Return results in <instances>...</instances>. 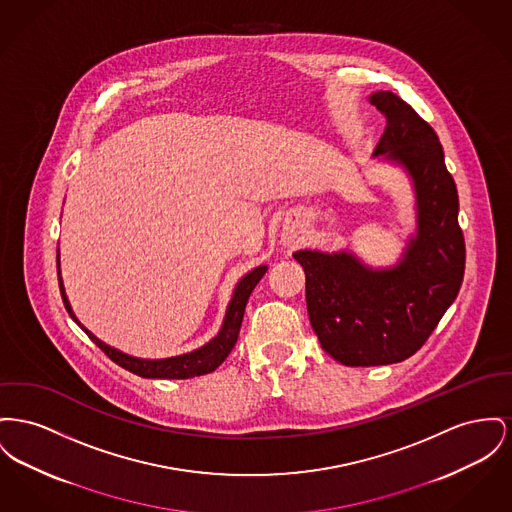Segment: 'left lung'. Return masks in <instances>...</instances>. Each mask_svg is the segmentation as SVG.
Returning a JSON list of instances; mask_svg holds the SVG:
<instances>
[{
    "label": "left lung",
    "mask_w": 512,
    "mask_h": 512,
    "mask_svg": "<svg viewBox=\"0 0 512 512\" xmlns=\"http://www.w3.org/2000/svg\"><path fill=\"white\" fill-rule=\"evenodd\" d=\"M387 125L375 147L402 162L418 195V238L392 271L373 272L348 255L298 251L311 327L323 350L350 367L414 356L456 300L466 245L458 193L433 127L391 91L371 94Z\"/></svg>",
    "instance_id": "8db88e82"
}]
</instances>
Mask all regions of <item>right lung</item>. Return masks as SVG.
<instances>
[{
	"label": "right lung",
	"mask_w": 512,
	"mask_h": 512,
	"mask_svg": "<svg viewBox=\"0 0 512 512\" xmlns=\"http://www.w3.org/2000/svg\"><path fill=\"white\" fill-rule=\"evenodd\" d=\"M265 267H259L255 271L249 272L247 276L241 278L236 292H234V298L228 305V313H226V319H224V325L218 332V336L211 340L207 346L191 352V354H185V356H178V358H168V360H139V358H131V356H125L118 350L106 346L104 342H100L96 336H92L91 332L87 331L79 321L77 317L73 315L71 311V305L67 301V296L63 292V284H61L60 271H58V280H60V292L61 300L63 305L67 309V313L73 317V321L83 329V331L89 334L92 342L110 358L112 361H116L120 367L139 375V377H147V379H189V377H199V375H205V373H211L214 371L222 361L228 358V354L232 352V348L236 346L238 342V334H240L241 321H243V313H245V305L247 300L253 292V288L257 286V282L263 278L265 274Z\"/></svg>",
	"instance_id": "obj_1"
}]
</instances>
